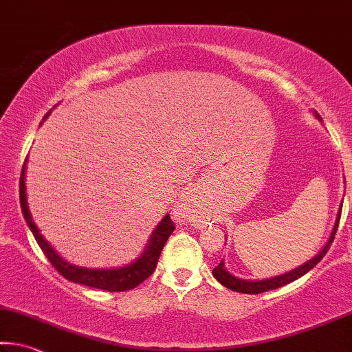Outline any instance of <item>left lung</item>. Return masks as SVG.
I'll use <instances>...</instances> for the list:
<instances>
[{
	"label": "left lung",
	"mask_w": 352,
	"mask_h": 352,
	"mask_svg": "<svg viewBox=\"0 0 352 352\" xmlns=\"http://www.w3.org/2000/svg\"><path fill=\"white\" fill-rule=\"evenodd\" d=\"M315 117L318 120L322 119L320 116L315 113ZM343 204V202H342ZM342 204H340V208H338V213L336 217V224L332 227V232H331V236H329L327 243L324 244V248H322L320 252H318L314 258L305 261L304 265H300L298 267H294V270L285 272V274H280V276H274V277H270V278H263V280H248V278H239L236 276L230 274L226 270V263L224 260H221V263L217 265L214 270H213V276L217 282L221 283V285H224L226 288L232 289V292H238V293H244V294H260V293H265V292H270V289H276V288H280L283 285H287L289 282H294L296 278L302 277L304 274H307L310 270H314V267L320 263L322 256L327 254L329 248H331V244L333 241V238H336V233H337V228H338V222H340V214H342Z\"/></svg>",
	"instance_id": "1"
}]
</instances>
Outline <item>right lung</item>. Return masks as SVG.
<instances>
[{"label": "right lung", "instance_id": "right-lung-1", "mask_svg": "<svg viewBox=\"0 0 352 352\" xmlns=\"http://www.w3.org/2000/svg\"><path fill=\"white\" fill-rule=\"evenodd\" d=\"M50 113H52V111H50ZM50 113L43 117V120L47 119ZM26 163H28V158L25 160L23 169H21V175H20L21 213H23L26 224L32 232V235H34L37 244L41 246L50 263L56 267V271H58L60 276L65 277L67 280L70 282L81 283V285L91 287V288L104 289V292H128V289L136 288L139 283H142L147 277L153 274L156 263H158V258L161 255V250H163L167 238L172 235V232H174L175 228L169 214H166L163 219L160 221V224L155 227V230L152 232V236H150L144 252L139 255L135 261H131V263L120 267H109V270H92V267L72 265L56 252L52 244L43 238L41 230H38V227L36 226V222L32 221L30 206H28V200H26V186H25Z\"/></svg>", "mask_w": 352, "mask_h": 352}]
</instances>
